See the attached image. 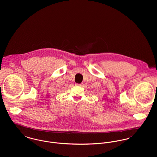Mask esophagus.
<instances>
[{
	"mask_svg": "<svg viewBox=\"0 0 157 157\" xmlns=\"http://www.w3.org/2000/svg\"><path fill=\"white\" fill-rule=\"evenodd\" d=\"M76 85H77V86H82V84H76Z\"/></svg>",
	"mask_w": 157,
	"mask_h": 157,
	"instance_id": "34e87169",
	"label": "esophagus"
}]
</instances>
